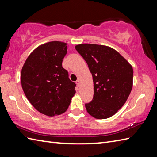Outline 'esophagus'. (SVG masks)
Segmentation results:
<instances>
[{"label": "esophagus", "instance_id": "1", "mask_svg": "<svg viewBox=\"0 0 157 157\" xmlns=\"http://www.w3.org/2000/svg\"><path fill=\"white\" fill-rule=\"evenodd\" d=\"M76 84H77V85H78V86H79V85H80V81H79V80H77V81H76Z\"/></svg>", "mask_w": 157, "mask_h": 157}]
</instances>
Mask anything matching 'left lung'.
<instances>
[{
  "mask_svg": "<svg viewBox=\"0 0 157 157\" xmlns=\"http://www.w3.org/2000/svg\"><path fill=\"white\" fill-rule=\"evenodd\" d=\"M75 49L87 63L94 82V96L86 109L96 119L109 118L122 107L132 91V67L109 46L82 44Z\"/></svg>",
  "mask_w": 157,
  "mask_h": 157,
  "instance_id": "left-lung-1",
  "label": "left lung"
}]
</instances>
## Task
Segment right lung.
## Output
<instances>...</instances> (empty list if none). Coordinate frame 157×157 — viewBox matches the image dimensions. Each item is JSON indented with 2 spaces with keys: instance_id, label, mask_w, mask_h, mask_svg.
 I'll return each instance as SVG.
<instances>
[{
  "instance_id": "add662e5",
  "label": "right lung",
  "mask_w": 157,
  "mask_h": 157,
  "mask_svg": "<svg viewBox=\"0 0 157 157\" xmlns=\"http://www.w3.org/2000/svg\"><path fill=\"white\" fill-rule=\"evenodd\" d=\"M67 51L65 42H47L36 48L22 67L25 95L37 111L50 117L65 113L75 93L76 84L62 66Z\"/></svg>"
}]
</instances>
